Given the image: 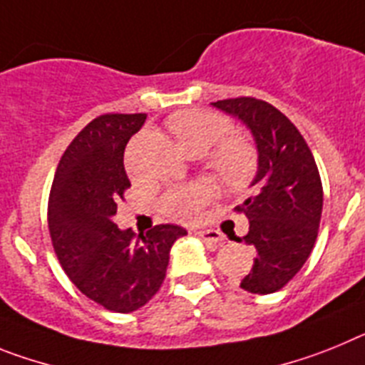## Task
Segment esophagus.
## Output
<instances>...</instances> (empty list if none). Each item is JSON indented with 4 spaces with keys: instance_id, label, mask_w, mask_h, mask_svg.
Instances as JSON below:
<instances>
[{
    "instance_id": "obj_1",
    "label": "esophagus",
    "mask_w": 365,
    "mask_h": 365,
    "mask_svg": "<svg viewBox=\"0 0 365 365\" xmlns=\"http://www.w3.org/2000/svg\"><path fill=\"white\" fill-rule=\"evenodd\" d=\"M196 235L200 237L204 242H211V244H218L224 240V235L217 230H200V231H196Z\"/></svg>"
}]
</instances>
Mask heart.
Wrapping results in <instances>:
<instances>
[{
	"instance_id": "obj_1",
	"label": "heart",
	"mask_w": 365,
	"mask_h": 365,
	"mask_svg": "<svg viewBox=\"0 0 365 365\" xmlns=\"http://www.w3.org/2000/svg\"><path fill=\"white\" fill-rule=\"evenodd\" d=\"M167 125L178 143L191 154H204L214 147L207 156L209 167L230 189H240L255 174L257 150L248 139L231 135L233 123L226 115L213 110L189 108L170 115ZM213 196L215 183L211 180L170 187L161 196V211L174 220L195 222Z\"/></svg>"
}]
</instances>
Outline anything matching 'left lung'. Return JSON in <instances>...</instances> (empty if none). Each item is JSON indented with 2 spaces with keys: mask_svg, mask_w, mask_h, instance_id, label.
Here are the masks:
<instances>
[{
  "mask_svg": "<svg viewBox=\"0 0 365 365\" xmlns=\"http://www.w3.org/2000/svg\"><path fill=\"white\" fill-rule=\"evenodd\" d=\"M213 106L239 117L252 130L259 152L252 192L235 207L250 220L248 235L239 242L255 252L240 288L252 294L277 292L314 248L323 207L318 165L299 130L270 103L237 97Z\"/></svg>",
  "mask_w": 365,
  "mask_h": 365,
  "instance_id": "left-lung-1",
  "label": "left lung"
}]
</instances>
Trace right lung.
<instances>
[{"label": "right lung", "mask_w": 365, "mask_h": 365, "mask_svg": "<svg viewBox=\"0 0 365 365\" xmlns=\"http://www.w3.org/2000/svg\"><path fill=\"white\" fill-rule=\"evenodd\" d=\"M147 113H104L73 139L51 185V242L71 283L112 312H134L163 284L174 240L187 231L160 224L147 233L119 230L112 220L130 187L125 147Z\"/></svg>", "instance_id": "right-lung-1"}]
</instances>
